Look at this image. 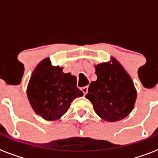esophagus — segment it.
<instances>
[{"label": "esophagus", "instance_id": "1", "mask_svg": "<svg viewBox=\"0 0 158 158\" xmlns=\"http://www.w3.org/2000/svg\"><path fill=\"white\" fill-rule=\"evenodd\" d=\"M88 89H89V87H88V86H85V87L81 88V91L83 92L84 95H85L86 93H88Z\"/></svg>", "mask_w": 158, "mask_h": 158}]
</instances>
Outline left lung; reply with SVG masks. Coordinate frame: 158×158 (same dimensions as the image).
<instances>
[{
    "label": "left lung",
    "mask_w": 158,
    "mask_h": 158,
    "mask_svg": "<svg viewBox=\"0 0 158 158\" xmlns=\"http://www.w3.org/2000/svg\"><path fill=\"white\" fill-rule=\"evenodd\" d=\"M113 63L96 65L97 79L89 85L85 97L93 103L95 112L107 122H116L127 116L135 106L136 90L123 67Z\"/></svg>",
    "instance_id": "left-lung-1"
}]
</instances>
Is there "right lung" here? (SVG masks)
<instances>
[{
  "label": "right lung",
  "instance_id": "1",
  "mask_svg": "<svg viewBox=\"0 0 158 158\" xmlns=\"http://www.w3.org/2000/svg\"><path fill=\"white\" fill-rule=\"evenodd\" d=\"M27 94L36 114L51 121L62 116L83 92L77 87L76 77L64 73L62 67L54 66L46 58L32 73Z\"/></svg>",
  "mask_w": 158,
  "mask_h": 158
}]
</instances>
